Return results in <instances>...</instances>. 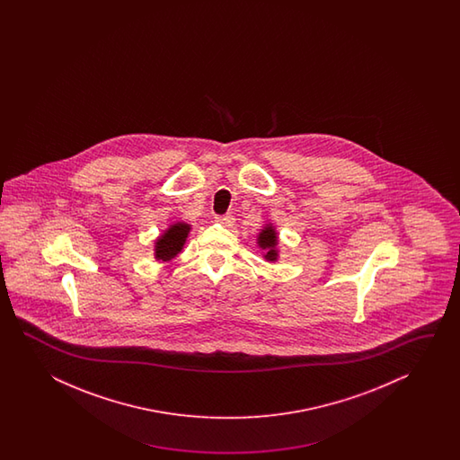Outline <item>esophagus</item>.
I'll list each match as a JSON object with an SVG mask.
<instances>
[{
  "label": "esophagus",
  "instance_id": "1",
  "mask_svg": "<svg viewBox=\"0 0 460 460\" xmlns=\"http://www.w3.org/2000/svg\"><path fill=\"white\" fill-rule=\"evenodd\" d=\"M216 222H218L220 226H232L234 224V217L232 214H226V216H217Z\"/></svg>",
  "mask_w": 460,
  "mask_h": 460
}]
</instances>
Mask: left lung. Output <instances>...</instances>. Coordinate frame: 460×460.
Returning a JSON list of instances; mask_svg holds the SVG:
<instances>
[{
    "label": "left lung",
    "instance_id": "8db88e82",
    "mask_svg": "<svg viewBox=\"0 0 460 460\" xmlns=\"http://www.w3.org/2000/svg\"><path fill=\"white\" fill-rule=\"evenodd\" d=\"M258 243L268 252L264 254V258L270 260V261H274L276 260V243H278V240H276V232H274L273 226H264L263 232L258 236Z\"/></svg>",
    "mask_w": 460,
    "mask_h": 460
}]
</instances>
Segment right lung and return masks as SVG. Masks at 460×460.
I'll return each mask as SVG.
<instances>
[{"instance_id":"right-lung-1","label":"right lung","mask_w":460,"mask_h":460,"mask_svg":"<svg viewBox=\"0 0 460 460\" xmlns=\"http://www.w3.org/2000/svg\"><path fill=\"white\" fill-rule=\"evenodd\" d=\"M190 226L187 224H174L163 234L156 242V258L167 261L171 258H174L182 246L186 243L187 234H189Z\"/></svg>"}]
</instances>
